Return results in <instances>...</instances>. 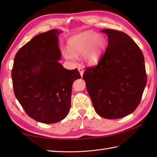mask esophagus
I'll list each match as a JSON object with an SVG mask.
<instances>
[{
  "label": "esophagus",
  "mask_w": 157,
  "mask_h": 157,
  "mask_svg": "<svg viewBox=\"0 0 157 157\" xmlns=\"http://www.w3.org/2000/svg\"><path fill=\"white\" fill-rule=\"evenodd\" d=\"M78 71H79V73H80V75H81V76L82 77V75H83V74H84V69H83V67H79L78 68Z\"/></svg>",
  "instance_id": "obj_1"
}]
</instances>
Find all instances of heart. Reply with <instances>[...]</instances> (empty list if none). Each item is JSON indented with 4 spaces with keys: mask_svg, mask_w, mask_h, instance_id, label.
Masks as SVG:
<instances>
[{
    "mask_svg": "<svg viewBox=\"0 0 157 157\" xmlns=\"http://www.w3.org/2000/svg\"><path fill=\"white\" fill-rule=\"evenodd\" d=\"M106 45L105 38L92 31H86L72 36L68 40L69 50H63L65 57L74 61L75 56L84 53V61L90 65L97 63Z\"/></svg>",
    "mask_w": 157,
    "mask_h": 157,
    "instance_id": "heart-1",
    "label": "heart"
}]
</instances>
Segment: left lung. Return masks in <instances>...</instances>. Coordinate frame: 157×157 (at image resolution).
I'll list each match as a JSON object with an SVG mask.
<instances>
[{
    "label": "left lung",
    "mask_w": 157,
    "mask_h": 157,
    "mask_svg": "<svg viewBox=\"0 0 157 157\" xmlns=\"http://www.w3.org/2000/svg\"><path fill=\"white\" fill-rule=\"evenodd\" d=\"M108 46L96 66L83 75L98 114L115 119L134 112L140 102L147 81L144 55L136 43L121 31L102 30Z\"/></svg>",
    "instance_id": "left-lung-1"
}]
</instances>
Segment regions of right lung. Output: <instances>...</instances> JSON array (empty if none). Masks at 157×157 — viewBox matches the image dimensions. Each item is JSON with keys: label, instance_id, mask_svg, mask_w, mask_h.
Instances as JSON below:
<instances>
[{"label": "right lung", "instance_id": "right-lung-1", "mask_svg": "<svg viewBox=\"0 0 157 157\" xmlns=\"http://www.w3.org/2000/svg\"><path fill=\"white\" fill-rule=\"evenodd\" d=\"M61 33L51 29L34 36L17 52L11 71L20 105L29 117L44 123L65 118L71 107L72 84L81 78L77 69H66L58 62Z\"/></svg>", "mask_w": 157, "mask_h": 157}]
</instances>
